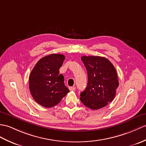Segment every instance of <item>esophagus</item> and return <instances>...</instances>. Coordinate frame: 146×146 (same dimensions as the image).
Returning a JSON list of instances; mask_svg holds the SVG:
<instances>
[{
    "label": "esophagus",
    "mask_w": 146,
    "mask_h": 146,
    "mask_svg": "<svg viewBox=\"0 0 146 146\" xmlns=\"http://www.w3.org/2000/svg\"><path fill=\"white\" fill-rule=\"evenodd\" d=\"M76 89V88L74 86H73V87H69V90L70 91H74Z\"/></svg>",
    "instance_id": "1"
}]
</instances>
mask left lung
I'll use <instances>...</instances> for the list:
<instances>
[{
  "label": "left lung",
  "mask_w": 146,
  "mask_h": 146,
  "mask_svg": "<svg viewBox=\"0 0 146 146\" xmlns=\"http://www.w3.org/2000/svg\"><path fill=\"white\" fill-rule=\"evenodd\" d=\"M81 58L88 73L87 86L80 94L81 101L93 110L106 106L113 100L119 86L116 69L104 57L83 56Z\"/></svg>",
  "instance_id": "left-lung-1"
}]
</instances>
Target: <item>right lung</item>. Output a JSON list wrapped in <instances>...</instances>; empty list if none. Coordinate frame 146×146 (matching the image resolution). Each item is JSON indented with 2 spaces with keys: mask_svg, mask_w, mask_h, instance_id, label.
<instances>
[{
  "mask_svg": "<svg viewBox=\"0 0 146 146\" xmlns=\"http://www.w3.org/2000/svg\"><path fill=\"white\" fill-rule=\"evenodd\" d=\"M65 57L51 54L36 63L29 76V88L37 103L45 108L56 106L70 90L64 84V76L59 74Z\"/></svg>",
  "mask_w": 146,
  "mask_h": 146,
  "instance_id": "1",
  "label": "right lung"
}]
</instances>
